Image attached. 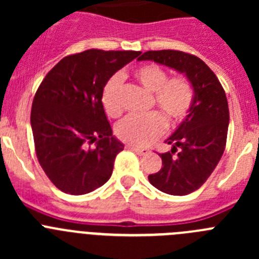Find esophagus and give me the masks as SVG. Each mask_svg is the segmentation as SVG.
<instances>
[{"label":"esophagus","mask_w":259,"mask_h":259,"mask_svg":"<svg viewBox=\"0 0 259 259\" xmlns=\"http://www.w3.org/2000/svg\"><path fill=\"white\" fill-rule=\"evenodd\" d=\"M125 148H127V149L134 150V152L136 153V154H139V155H144V154H146V153H148V150H146V149H143V148H139V146L131 145V144H127V146H125Z\"/></svg>","instance_id":"esophagus-1"}]
</instances>
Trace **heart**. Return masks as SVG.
<instances>
[{
    "mask_svg": "<svg viewBox=\"0 0 259 259\" xmlns=\"http://www.w3.org/2000/svg\"><path fill=\"white\" fill-rule=\"evenodd\" d=\"M135 79L149 92H154V104L163 111L171 124L183 122L192 109L194 89L184 76L168 77V72L155 63L141 65L134 71ZM120 77H110L104 85L101 102L110 118H118L123 113L119 96ZM166 120L158 111L146 115H128L116 125V135L120 140L131 145L146 146L164 132Z\"/></svg>",
    "mask_w": 259,
    "mask_h": 259,
    "instance_id": "heart-1",
    "label": "heart"
}]
</instances>
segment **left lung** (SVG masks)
I'll return each instance as SVG.
<instances>
[{
  "label": "left lung",
  "instance_id": "left-lung-1",
  "mask_svg": "<svg viewBox=\"0 0 259 259\" xmlns=\"http://www.w3.org/2000/svg\"><path fill=\"white\" fill-rule=\"evenodd\" d=\"M139 61H154L187 75L194 89L188 116L167 139L171 152L162 153V167L148 176L150 184L172 196L197 191L221 161L227 143L230 111L217 75L198 57L180 50H149Z\"/></svg>",
  "mask_w": 259,
  "mask_h": 259
}]
</instances>
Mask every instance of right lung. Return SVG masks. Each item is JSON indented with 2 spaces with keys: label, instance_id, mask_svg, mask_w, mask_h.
Returning a JSON list of instances; mask_svg holds the SVG:
<instances>
[{
  "label": "right lung",
  "instance_id": "add662e5",
  "mask_svg": "<svg viewBox=\"0 0 259 259\" xmlns=\"http://www.w3.org/2000/svg\"><path fill=\"white\" fill-rule=\"evenodd\" d=\"M139 54L100 49L70 54L41 81L32 102V134L38 163L59 191L79 196L110 179L124 146L107 122L102 89Z\"/></svg>",
  "mask_w": 259,
  "mask_h": 259
}]
</instances>
